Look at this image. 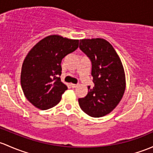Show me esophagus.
Segmentation results:
<instances>
[{
	"label": "esophagus",
	"mask_w": 153,
	"mask_h": 153,
	"mask_svg": "<svg viewBox=\"0 0 153 153\" xmlns=\"http://www.w3.org/2000/svg\"><path fill=\"white\" fill-rule=\"evenodd\" d=\"M78 86V84H74V83H71V86L72 88H76Z\"/></svg>",
	"instance_id": "1"
}]
</instances>
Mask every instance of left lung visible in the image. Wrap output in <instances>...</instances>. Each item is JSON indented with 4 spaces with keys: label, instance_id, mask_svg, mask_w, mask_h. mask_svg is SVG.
<instances>
[{
    "label": "left lung",
    "instance_id": "left-lung-1",
    "mask_svg": "<svg viewBox=\"0 0 153 153\" xmlns=\"http://www.w3.org/2000/svg\"><path fill=\"white\" fill-rule=\"evenodd\" d=\"M79 48L91 60L94 83L93 88L88 86L86 97L78 99L80 107L90 117H103L117 107L125 93L123 63L113 46L104 39H81Z\"/></svg>",
    "mask_w": 153,
    "mask_h": 153
}]
</instances>
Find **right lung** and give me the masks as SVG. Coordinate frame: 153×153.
Instances as JSON below:
<instances>
[{"instance_id": "add662e5", "label": "right lung", "mask_w": 153, "mask_h": 153, "mask_svg": "<svg viewBox=\"0 0 153 153\" xmlns=\"http://www.w3.org/2000/svg\"><path fill=\"white\" fill-rule=\"evenodd\" d=\"M79 40L50 35L36 43L22 63L20 83L24 95L41 110L57 105L67 86L61 81L62 59L78 48Z\"/></svg>"}]
</instances>
